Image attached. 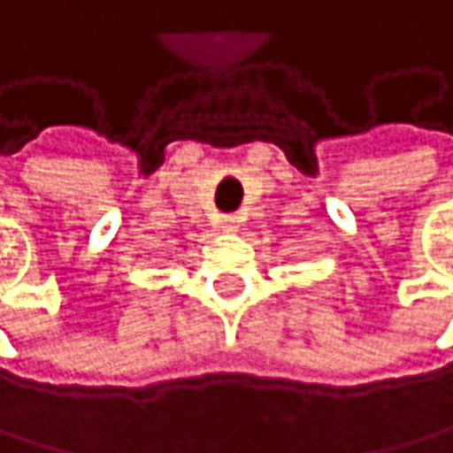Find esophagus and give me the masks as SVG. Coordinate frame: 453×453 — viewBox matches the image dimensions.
Masks as SVG:
<instances>
[{"instance_id": "1", "label": "esophagus", "mask_w": 453, "mask_h": 453, "mask_svg": "<svg viewBox=\"0 0 453 453\" xmlns=\"http://www.w3.org/2000/svg\"><path fill=\"white\" fill-rule=\"evenodd\" d=\"M219 231H225V234H236V231H239V217H234V214L219 217Z\"/></svg>"}]
</instances>
